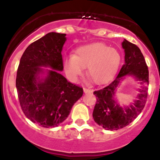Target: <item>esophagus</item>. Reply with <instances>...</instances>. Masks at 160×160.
Returning a JSON list of instances; mask_svg holds the SVG:
<instances>
[{
    "label": "esophagus",
    "instance_id": "esophagus-1",
    "mask_svg": "<svg viewBox=\"0 0 160 160\" xmlns=\"http://www.w3.org/2000/svg\"><path fill=\"white\" fill-rule=\"evenodd\" d=\"M83 92H84L85 93H91V90L90 89H88V88H83Z\"/></svg>",
    "mask_w": 160,
    "mask_h": 160
}]
</instances>
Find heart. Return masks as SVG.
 I'll return each mask as SVG.
<instances>
[{
  "mask_svg": "<svg viewBox=\"0 0 160 160\" xmlns=\"http://www.w3.org/2000/svg\"><path fill=\"white\" fill-rule=\"evenodd\" d=\"M120 54L114 48L103 43H91L80 46L76 54L67 56L64 69L72 81H77L88 67V74L97 84L108 83L120 63Z\"/></svg>",
  "mask_w": 160,
  "mask_h": 160,
  "instance_id": "heart-1",
  "label": "heart"
}]
</instances>
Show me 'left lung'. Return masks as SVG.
I'll list each match as a JSON object with an SVG mask.
<instances>
[{
  "label": "left lung",
  "mask_w": 160,
  "mask_h": 160,
  "mask_svg": "<svg viewBox=\"0 0 160 160\" xmlns=\"http://www.w3.org/2000/svg\"><path fill=\"white\" fill-rule=\"evenodd\" d=\"M125 63L118 75L109 85L96 90L97 103L93 111L94 122L107 130H118L133 122L146 104L149 85V70L141 50L135 44L124 39ZM132 76L140 84L137 100L128 106H122L115 98L117 88L125 77Z\"/></svg>",
  "instance_id": "1"
}]
</instances>
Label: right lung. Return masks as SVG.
<instances>
[{"instance_id":"1","label":"right lung","mask_w":160,"mask_h":160,"mask_svg":"<svg viewBox=\"0 0 160 160\" xmlns=\"http://www.w3.org/2000/svg\"><path fill=\"white\" fill-rule=\"evenodd\" d=\"M66 41V34H46L27 47L18 68L16 88L22 111L43 128L57 127L66 120L83 93L59 72L63 70L61 52Z\"/></svg>"}]
</instances>
